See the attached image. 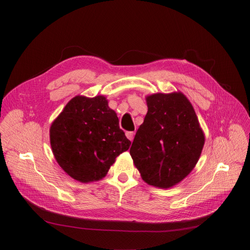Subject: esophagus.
Segmentation results:
<instances>
[{
    "instance_id": "esophagus-1",
    "label": "esophagus",
    "mask_w": 250,
    "mask_h": 250,
    "mask_svg": "<svg viewBox=\"0 0 250 250\" xmlns=\"http://www.w3.org/2000/svg\"><path fill=\"white\" fill-rule=\"evenodd\" d=\"M126 137H127L128 140L132 141V140H133V137H134V132H133V131H127V132H126Z\"/></svg>"
}]
</instances>
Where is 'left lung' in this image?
Segmentation results:
<instances>
[{"label":"left lung","instance_id":"obj_1","mask_svg":"<svg viewBox=\"0 0 250 250\" xmlns=\"http://www.w3.org/2000/svg\"><path fill=\"white\" fill-rule=\"evenodd\" d=\"M146 100L148 111L135 134L130 155L148 185L171 188L197 164L204 134L184 94H154Z\"/></svg>","mask_w":250,"mask_h":250}]
</instances>
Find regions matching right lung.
<instances>
[{
    "label": "right lung",
    "instance_id": "right-lung-1",
    "mask_svg": "<svg viewBox=\"0 0 250 250\" xmlns=\"http://www.w3.org/2000/svg\"><path fill=\"white\" fill-rule=\"evenodd\" d=\"M50 142L60 167L81 183L104 177L131 144L103 96L73 98L53 122Z\"/></svg>",
    "mask_w": 250,
    "mask_h": 250
}]
</instances>
